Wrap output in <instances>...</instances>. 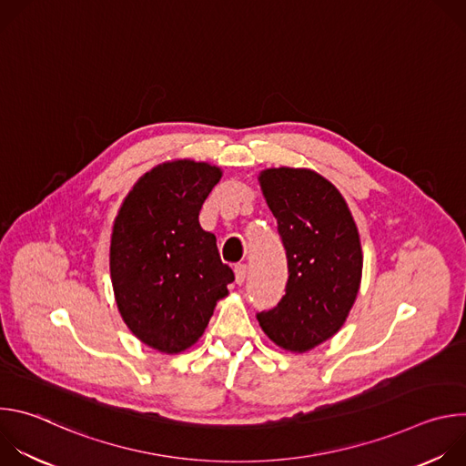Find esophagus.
<instances>
[{
  "label": "esophagus",
  "mask_w": 466,
  "mask_h": 466,
  "mask_svg": "<svg viewBox=\"0 0 466 466\" xmlns=\"http://www.w3.org/2000/svg\"><path fill=\"white\" fill-rule=\"evenodd\" d=\"M234 273H236V282L243 284L245 277H247V265L245 263H238L236 268H234Z\"/></svg>",
  "instance_id": "1"
}]
</instances>
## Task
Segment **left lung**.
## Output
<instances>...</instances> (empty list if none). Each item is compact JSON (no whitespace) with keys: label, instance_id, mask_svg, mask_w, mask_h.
Here are the masks:
<instances>
[{"label":"left lung","instance_id":"8db88e82","mask_svg":"<svg viewBox=\"0 0 466 466\" xmlns=\"http://www.w3.org/2000/svg\"><path fill=\"white\" fill-rule=\"evenodd\" d=\"M258 180L279 223L289 279L279 306L256 319L277 347L302 354L334 338L356 302L360 230L341 191L313 169L269 167Z\"/></svg>","mask_w":466,"mask_h":466}]
</instances>
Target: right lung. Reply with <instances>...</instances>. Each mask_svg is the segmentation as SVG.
Returning <instances> with one entry per match:
<instances>
[{"mask_svg": "<svg viewBox=\"0 0 466 466\" xmlns=\"http://www.w3.org/2000/svg\"><path fill=\"white\" fill-rule=\"evenodd\" d=\"M223 171L169 160L142 175L123 198L110 234V280L117 311L144 345L180 354L205 334L234 273L218 239L198 223Z\"/></svg>", "mask_w": 466, "mask_h": 466, "instance_id": "add662e5", "label": "right lung"}]
</instances>
